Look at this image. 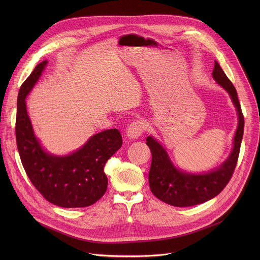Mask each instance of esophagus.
<instances>
[{
  "label": "esophagus",
  "mask_w": 260,
  "mask_h": 260,
  "mask_svg": "<svg viewBox=\"0 0 260 260\" xmlns=\"http://www.w3.org/2000/svg\"><path fill=\"white\" fill-rule=\"evenodd\" d=\"M144 132V125L141 121H135L128 125L125 135L129 140H136L142 136Z\"/></svg>",
  "instance_id": "1"
}]
</instances>
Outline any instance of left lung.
<instances>
[{
	"label": "left lung",
	"mask_w": 260,
	"mask_h": 260,
	"mask_svg": "<svg viewBox=\"0 0 260 260\" xmlns=\"http://www.w3.org/2000/svg\"><path fill=\"white\" fill-rule=\"evenodd\" d=\"M212 76L222 88L229 92L237 109L239 118L233 150L223 164L204 174L183 172L173 165L159 142L153 137H147L146 139V144L150 148L152 154L149 171L150 189L158 200L174 207H191L215 198L224 189L237 166L244 134V116L238 93L232 81L216 60Z\"/></svg>",
	"instance_id": "1"
}]
</instances>
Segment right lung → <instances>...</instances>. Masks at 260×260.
Instances as JSON below:
<instances>
[{"label":"right lung","mask_w":260,"mask_h":260,"mask_svg":"<svg viewBox=\"0 0 260 260\" xmlns=\"http://www.w3.org/2000/svg\"><path fill=\"white\" fill-rule=\"evenodd\" d=\"M47 62L37 66L19 89L15 126L17 149L27 177L46 201L62 208L88 207L107 190L104 167L119 150L122 138L118 129L111 128L93 135L71 154L58 156L45 151L35 136L25 98Z\"/></svg>","instance_id":"right-lung-1"}]
</instances>
